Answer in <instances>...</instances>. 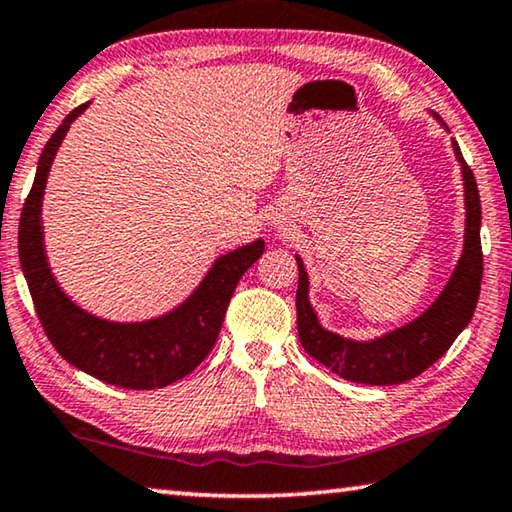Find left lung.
Segmentation results:
<instances>
[{
  "mask_svg": "<svg viewBox=\"0 0 512 512\" xmlns=\"http://www.w3.org/2000/svg\"><path fill=\"white\" fill-rule=\"evenodd\" d=\"M433 118L446 129V123L437 113H433ZM453 152L460 161L462 182H465V246L442 294L415 321L369 342H355V339L326 330L310 305V278H307L303 259L296 255L298 339L316 362L344 380L362 385H399L417 378L449 351V346L472 321L483 280L481 198H478L472 168L462 159L456 141H453Z\"/></svg>",
  "mask_w": 512,
  "mask_h": 512,
  "instance_id": "1",
  "label": "left lung"
}]
</instances>
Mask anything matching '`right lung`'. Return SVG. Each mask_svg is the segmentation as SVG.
<instances>
[{
  "mask_svg": "<svg viewBox=\"0 0 512 512\" xmlns=\"http://www.w3.org/2000/svg\"><path fill=\"white\" fill-rule=\"evenodd\" d=\"M86 107L88 104H81L68 113L38 159L36 180L20 216L18 250L22 273L38 319L63 360L116 387H166L189 376L214 348L234 289L241 275L262 257L264 239L218 257L196 291L182 305L157 319L118 323L81 310L63 294L47 264L40 209L56 150Z\"/></svg>",
  "mask_w": 512,
  "mask_h": 512,
  "instance_id": "add662e5",
  "label": "right lung"
}]
</instances>
